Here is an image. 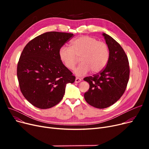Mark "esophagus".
<instances>
[{
	"label": "esophagus",
	"instance_id": "obj_1",
	"mask_svg": "<svg viewBox=\"0 0 149 149\" xmlns=\"http://www.w3.org/2000/svg\"><path fill=\"white\" fill-rule=\"evenodd\" d=\"M81 81V79H80V78H79V77H76L75 80V83H79V82H80Z\"/></svg>",
	"mask_w": 149,
	"mask_h": 149
}]
</instances>
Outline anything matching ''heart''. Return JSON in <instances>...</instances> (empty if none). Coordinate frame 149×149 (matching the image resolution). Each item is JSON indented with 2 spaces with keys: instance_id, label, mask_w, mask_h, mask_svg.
<instances>
[{
  "instance_id": "1",
  "label": "heart",
  "mask_w": 149,
  "mask_h": 149,
  "mask_svg": "<svg viewBox=\"0 0 149 149\" xmlns=\"http://www.w3.org/2000/svg\"><path fill=\"white\" fill-rule=\"evenodd\" d=\"M60 60L68 69L72 70L79 61L81 63L75 69L78 76H83L91 70L92 73L101 71L107 65L110 51L104 42L88 36L78 37L70 43V47L63 46L59 49Z\"/></svg>"
}]
</instances>
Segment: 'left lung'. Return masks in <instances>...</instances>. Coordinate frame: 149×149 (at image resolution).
I'll use <instances>...</instances> for the list:
<instances>
[{
	"label": "left lung",
	"mask_w": 149,
	"mask_h": 149,
	"mask_svg": "<svg viewBox=\"0 0 149 149\" xmlns=\"http://www.w3.org/2000/svg\"><path fill=\"white\" fill-rule=\"evenodd\" d=\"M109 46L110 57L105 68L99 74L83 79L89 84L84 97L91 106L98 109L111 106L123 95L129 81V60L121 45L106 34H102Z\"/></svg>",
	"instance_id": "left-lung-1"
}]
</instances>
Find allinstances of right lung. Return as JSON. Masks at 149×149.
I'll list each match as a JSON object with an SVG mask.
<instances>
[{
    "instance_id": "right-lung-1",
    "label": "right lung",
    "mask_w": 149,
    "mask_h": 149,
    "mask_svg": "<svg viewBox=\"0 0 149 149\" xmlns=\"http://www.w3.org/2000/svg\"><path fill=\"white\" fill-rule=\"evenodd\" d=\"M71 33L47 32L31 40L23 49L17 75L23 95L36 107L49 109L62 100L68 83L75 77L63 64L61 47L73 37Z\"/></svg>"
}]
</instances>
